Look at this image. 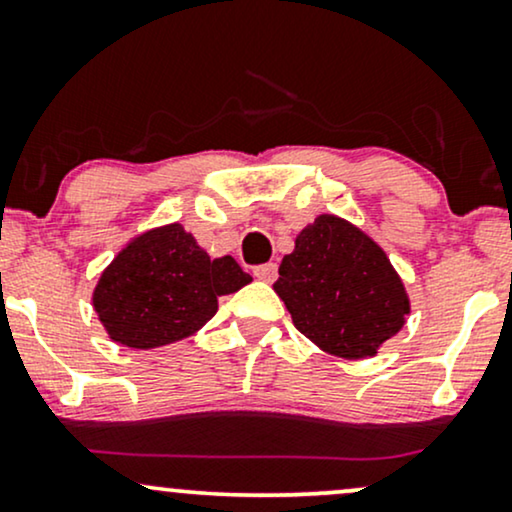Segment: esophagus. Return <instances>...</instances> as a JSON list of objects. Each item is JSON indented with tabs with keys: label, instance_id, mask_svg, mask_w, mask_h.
Masks as SVG:
<instances>
[{
	"label": "esophagus",
	"instance_id": "obj_1",
	"mask_svg": "<svg viewBox=\"0 0 512 512\" xmlns=\"http://www.w3.org/2000/svg\"><path fill=\"white\" fill-rule=\"evenodd\" d=\"M276 271H278L276 264L269 262V264H260V267L252 269V274H255V278H260V281H264V283H271V281H276Z\"/></svg>",
	"mask_w": 512,
	"mask_h": 512
}]
</instances>
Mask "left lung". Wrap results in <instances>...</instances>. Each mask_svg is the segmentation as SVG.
Returning <instances> with one entry per match:
<instances>
[{"label": "left lung", "instance_id": "left-lung-1", "mask_svg": "<svg viewBox=\"0 0 512 512\" xmlns=\"http://www.w3.org/2000/svg\"><path fill=\"white\" fill-rule=\"evenodd\" d=\"M274 290L295 328L342 359L375 357L411 312L409 295L385 250L359 226L319 215L283 257Z\"/></svg>", "mask_w": 512, "mask_h": 512}]
</instances>
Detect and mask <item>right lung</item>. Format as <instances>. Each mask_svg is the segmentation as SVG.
Returning <instances> with one entry per match:
<instances>
[{
  "mask_svg": "<svg viewBox=\"0 0 512 512\" xmlns=\"http://www.w3.org/2000/svg\"><path fill=\"white\" fill-rule=\"evenodd\" d=\"M250 281L234 257L210 260L174 222L132 238L103 269L92 302L111 340L153 349L200 331L217 314V297Z\"/></svg>",
  "mask_w": 512,
  "mask_h": 512,
  "instance_id": "1",
  "label": "right lung"
}]
</instances>
